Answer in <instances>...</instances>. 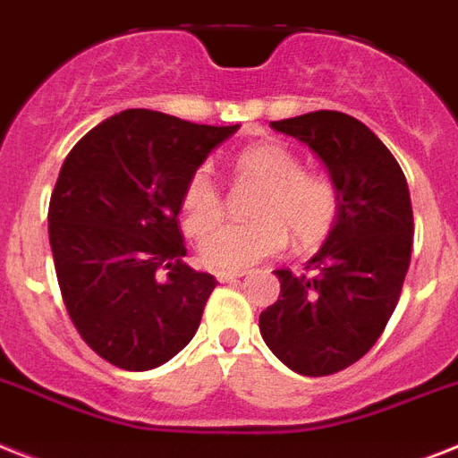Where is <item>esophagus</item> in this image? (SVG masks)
Here are the masks:
<instances>
[{
    "instance_id": "esophagus-1",
    "label": "esophagus",
    "mask_w": 458,
    "mask_h": 458,
    "mask_svg": "<svg viewBox=\"0 0 458 458\" xmlns=\"http://www.w3.org/2000/svg\"><path fill=\"white\" fill-rule=\"evenodd\" d=\"M243 276V271H215V278L220 283H229V281H236V278H241Z\"/></svg>"
}]
</instances>
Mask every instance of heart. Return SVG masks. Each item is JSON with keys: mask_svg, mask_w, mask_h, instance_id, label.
I'll return each mask as SVG.
<instances>
[{"mask_svg": "<svg viewBox=\"0 0 458 458\" xmlns=\"http://www.w3.org/2000/svg\"><path fill=\"white\" fill-rule=\"evenodd\" d=\"M238 177L264 182L252 222L215 225L222 215V189L210 165H199L182 191L184 232L203 233L199 255L215 271H238L281 252L288 245V229L294 243L311 248L320 243L337 222L339 191L330 177L306 173L301 158L281 142L245 147L233 158Z\"/></svg>", "mask_w": 458, "mask_h": 458, "instance_id": "b5f03b06", "label": "heart"}]
</instances>
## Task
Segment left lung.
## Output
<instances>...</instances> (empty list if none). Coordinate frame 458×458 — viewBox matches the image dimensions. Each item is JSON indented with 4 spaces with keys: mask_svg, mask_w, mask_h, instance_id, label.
Masks as SVG:
<instances>
[{
    "mask_svg": "<svg viewBox=\"0 0 458 458\" xmlns=\"http://www.w3.org/2000/svg\"><path fill=\"white\" fill-rule=\"evenodd\" d=\"M316 154L339 191V215L311 274L276 269L281 294L259 332L293 372L325 377L360 360L386 327L410 269L414 217L407 180L365 123L320 109L271 123Z\"/></svg>",
    "mask_w": 458,
    "mask_h": 458,
    "instance_id": "8db88e82",
    "label": "left lung"
}]
</instances>
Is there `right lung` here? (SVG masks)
<instances>
[{
	"instance_id": "add662e5",
	"label": "right lung",
	"mask_w": 458,
	"mask_h": 458,
	"mask_svg": "<svg viewBox=\"0 0 458 458\" xmlns=\"http://www.w3.org/2000/svg\"><path fill=\"white\" fill-rule=\"evenodd\" d=\"M236 126L126 109L79 140L48 206L72 323L98 356L145 372L191 342L217 281L187 267L177 226L189 175Z\"/></svg>"
}]
</instances>
